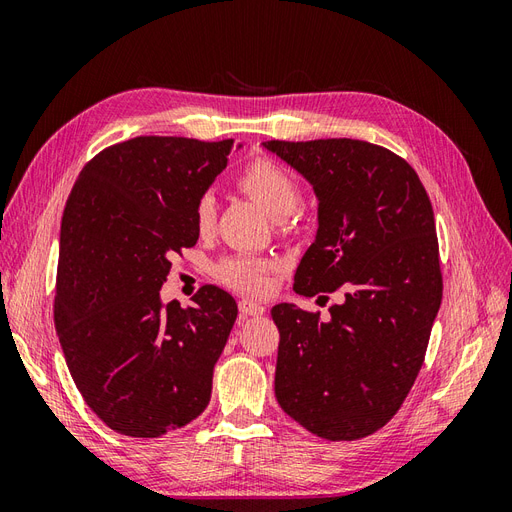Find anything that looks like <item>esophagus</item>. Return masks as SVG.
I'll return each mask as SVG.
<instances>
[{"mask_svg":"<svg viewBox=\"0 0 512 512\" xmlns=\"http://www.w3.org/2000/svg\"><path fill=\"white\" fill-rule=\"evenodd\" d=\"M239 314H241L243 320L250 318V316H262V314H265V307H262V305L256 303V301L243 299V301H239Z\"/></svg>","mask_w":512,"mask_h":512,"instance_id":"34e87169","label":"esophagus"}]
</instances>
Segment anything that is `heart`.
I'll return each mask as SVG.
<instances>
[{
    "mask_svg": "<svg viewBox=\"0 0 512 512\" xmlns=\"http://www.w3.org/2000/svg\"><path fill=\"white\" fill-rule=\"evenodd\" d=\"M239 188L252 196L256 203L275 220H286L303 203L301 185L284 166L273 160L260 158L247 164L237 179ZM218 205L211 194L198 196L194 203V226L200 235H209L215 228ZM271 260L254 254H235L222 258L213 269V275L230 288L245 294H260L267 288V277L271 271Z\"/></svg>",
    "mask_w": 512,
    "mask_h": 512,
    "instance_id": "heart-1",
    "label": "heart"
}]
</instances>
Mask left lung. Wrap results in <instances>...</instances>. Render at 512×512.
Returning <instances> with one entry per match:
<instances>
[{
	"mask_svg": "<svg viewBox=\"0 0 512 512\" xmlns=\"http://www.w3.org/2000/svg\"><path fill=\"white\" fill-rule=\"evenodd\" d=\"M314 185L318 235L294 292H344L320 312L280 303L275 397L314 436L348 442L382 429L421 371L442 303L431 200L397 153L354 138L269 141ZM322 299V297H320Z\"/></svg>",
	"mask_w": 512,
	"mask_h": 512,
	"instance_id": "8db88e82",
	"label": "left lung"
}]
</instances>
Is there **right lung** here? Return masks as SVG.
Segmentation results:
<instances>
[{
	"mask_svg": "<svg viewBox=\"0 0 512 512\" xmlns=\"http://www.w3.org/2000/svg\"><path fill=\"white\" fill-rule=\"evenodd\" d=\"M235 141L136 136L76 177L61 218L53 318L85 404L121 436L160 438L203 414L237 303L213 284L160 303L170 258L198 241L194 203Z\"/></svg>",
	"mask_w": 512,
	"mask_h": 512,
	"instance_id": "right-lung-1",
	"label": "right lung"
}]
</instances>
